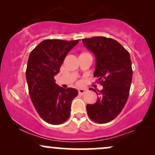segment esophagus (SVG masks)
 <instances>
[{"label":"esophagus","mask_w":155,"mask_h":155,"mask_svg":"<svg viewBox=\"0 0 155 155\" xmlns=\"http://www.w3.org/2000/svg\"><path fill=\"white\" fill-rule=\"evenodd\" d=\"M85 90H85V89H84V88H80V89H79V93L81 94V95H82V94L84 93Z\"/></svg>","instance_id":"obj_1"}]
</instances>
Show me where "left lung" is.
<instances>
[{
	"mask_svg": "<svg viewBox=\"0 0 155 155\" xmlns=\"http://www.w3.org/2000/svg\"><path fill=\"white\" fill-rule=\"evenodd\" d=\"M85 47L96 58L94 77L98 79L103 90L97 92L94 104L87 105L89 117L97 123L111 122L120 114L129 97L133 77L129 52L113 38L103 36L82 39Z\"/></svg>",
	"mask_w": 155,
	"mask_h": 155,
	"instance_id": "obj_1",
	"label": "left lung"
}]
</instances>
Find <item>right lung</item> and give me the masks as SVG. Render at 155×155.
<instances>
[{
  "label": "right lung",
  "instance_id": "obj_1",
  "mask_svg": "<svg viewBox=\"0 0 155 155\" xmlns=\"http://www.w3.org/2000/svg\"><path fill=\"white\" fill-rule=\"evenodd\" d=\"M79 40L47 39L31 51L26 69L30 97L39 116L47 123L60 124L68 119L71 101L78 95L74 88L55 83L64 59Z\"/></svg>",
  "mask_w": 155,
  "mask_h": 155
}]
</instances>
